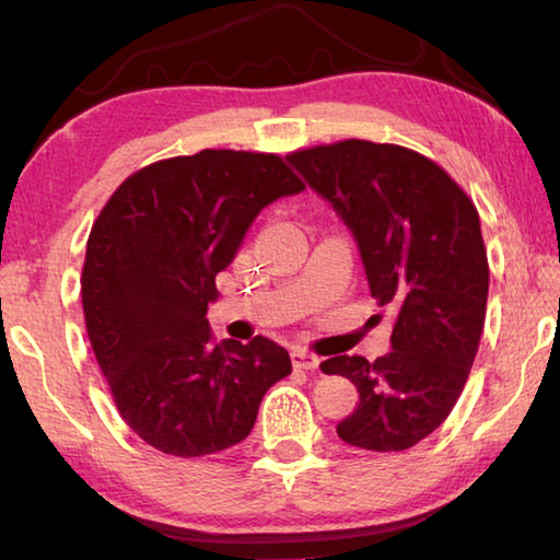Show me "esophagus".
<instances>
[{"label":"esophagus","mask_w":560,"mask_h":560,"mask_svg":"<svg viewBox=\"0 0 560 560\" xmlns=\"http://www.w3.org/2000/svg\"><path fill=\"white\" fill-rule=\"evenodd\" d=\"M291 363L296 371H316L320 358H316L314 353H308V350H301V348H293L291 350Z\"/></svg>","instance_id":"esophagus-1"}]
</instances>
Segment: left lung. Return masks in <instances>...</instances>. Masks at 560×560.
Returning a JSON list of instances; mask_svg holds the SVG:
<instances>
[{
  "mask_svg": "<svg viewBox=\"0 0 560 560\" xmlns=\"http://www.w3.org/2000/svg\"><path fill=\"white\" fill-rule=\"evenodd\" d=\"M289 163L346 222L371 296L395 314L385 355L320 363L358 387L338 438L371 452L410 450L447 420L485 330L489 264L477 207L438 163L400 145L343 140Z\"/></svg>",
  "mask_w": 560,
  "mask_h": 560,
  "instance_id": "8db88e82",
  "label": "left lung"
}]
</instances>
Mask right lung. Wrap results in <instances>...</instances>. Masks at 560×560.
I'll return each mask as SVG.
<instances>
[{
    "mask_svg": "<svg viewBox=\"0 0 560 560\" xmlns=\"http://www.w3.org/2000/svg\"><path fill=\"white\" fill-rule=\"evenodd\" d=\"M301 189L279 155L202 150L138 170L93 222L89 340L120 417L150 447L187 459L232 447L291 373L287 348L264 336L212 343L205 316L257 214Z\"/></svg>",
    "mask_w": 560,
    "mask_h": 560,
    "instance_id": "obj_1",
    "label": "right lung"
}]
</instances>
